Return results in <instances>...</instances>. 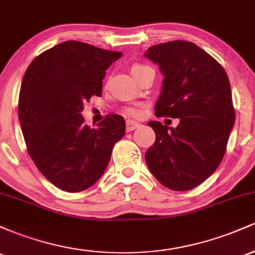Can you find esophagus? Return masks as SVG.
<instances>
[{"label": "esophagus", "mask_w": 255, "mask_h": 255, "mask_svg": "<svg viewBox=\"0 0 255 255\" xmlns=\"http://www.w3.org/2000/svg\"><path fill=\"white\" fill-rule=\"evenodd\" d=\"M139 126H140L139 122L131 121V120H128V121L126 122V128H127L128 131H131V130L136 129V128L139 127Z\"/></svg>", "instance_id": "obj_1"}]
</instances>
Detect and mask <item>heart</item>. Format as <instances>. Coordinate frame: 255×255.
Listing matches in <instances>:
<instances>
[{
  "mask_svg": "<svg viewBox=\"0 0 255 255\" xmlns=\"http://www.w3.org/2000/svg\"><path fill=\"white\" fill-rule=\"evenodd\" d=\"M146 68H151V67L148 66H145V64H134L133 67H131V73H133L134 77H136L137 74H139L140 72L144 71ZM126 113L128 114V115L130 116H140L141 115V110L139 109V108H127L126 109Z\"/></svg>",
  "mask_w": 255,
  "mask_h": 255,
  "instance_id": "heart-1",
  "label": "heart"
}]
</instances>
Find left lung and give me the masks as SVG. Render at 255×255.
Wrapping results in <instances>:
<instances>
[{"instance_id": "left-lung-1", "label": "left lung", "mask_w": 255, "mask_h": 255, "mask_svg": "<svg viewBox=\"0 0 255 255\" xmlns=\"http://www.w3.org/2000/svg\"><path fill=\"white\" fill-rule=\"evenodd\" d=\"M145 56L164 75L154 114L180 119L176 128L148 122L156 141L146 151V163L166 188L189 191L211 176L227 150L235 124L229 79L211 55L192 42L157 44Z\"/></svg>"}]
</instances>
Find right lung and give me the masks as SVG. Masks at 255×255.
<instances>
[{"label": "right lung", "mask_w": 255, "mask_h": 255, "mask_svg": "<svg viewBox=\"0 0 255 255\" xmlns=\"http://www.w3.org/2000/svg\"><path fill=\"white\" fill-rule=\"evenodd\" d=\"M122 52L67 40L45 50L26 69L19 95V121L32 160L66 192L93 186L107 169L114 145L126 131L122 116L109 114L91 128L81 111L102 96L105 71Z\"/></svg>", "instance_id": "1"}]
</instances>
